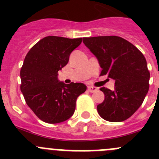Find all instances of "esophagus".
Masks as SVG:
<instances>
[{"instance_id":"1","label":"esophagus","mask_w":159,"mask_h":159,"mask_svg":"<svg viewBox=\"0 0 159 159\" xmlns=\"http://www.w3.org/2000/svg\"><path fill=\"white\" fill-rule=\"evenodd\" d=\"M97 90V88L94 86H88V91L90 92H95Z\"/></svg>"}]
</instances>
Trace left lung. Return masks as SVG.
<instances>
[{
    "label": "left lung",
    "instance_id": "left-lung-1",
    "mask_svg": "<svg viewBox=\"0 0 159 159\" xmlns=\"http://www.w3.org/2000/svg\"><path fill=\"white\" fill-rule=\"evenodd\" d=\"M83 42L99 61L100 75L115 80L113 91L100 88L105 98L97 106L98 113L107 121H124L139 108L148 92L150 72L145 57L119 36L84 37Z\"/></svg>",
    "mask_w": 159,
    "mask_h": 159
}]
</instances>
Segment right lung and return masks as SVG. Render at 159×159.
Returning a JSON list of instances; mask_svg holds the SVG:
<instances>
[{"label":"right lung","mask_w":159,"mask_h":159,"mask_svg":"<svg viewBox=\"0 0 159 159\" xmlns=\"http://www.w3.org/2000/svg\"><path fill=\"white\" fill-rule=\"evenodd\" d=\"M82 38L69 39L49 36L29 50L20 69V91L25 102L36 116L48 123H59L71 118L75 102L87 90L82 83L66 84L58 80V71Z\"/></svg>","instance_id":"add662e5"}]
</instances>
